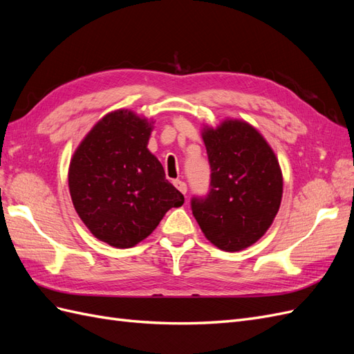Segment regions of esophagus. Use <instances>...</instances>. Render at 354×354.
I'll list each match as a JSON object with an SVG mask.
<instances>
[{
  "label": "esophagus",
  "mask_w": 354,
  "mask_h": 354,
  "mask_svg": "<svg viewBox=\"0 0 354 354\" xmlns=\"http://www.w3.org/2000/svg\"><path fill=\"white\" fill-rule=\"evenodd\" d=\"M174 186L178 189V192H181V194L186 195V192H187V185L185 183V181H181V180H174Z\"/></svg>",
  "instance_id": "34e87169"
}]
</instances>
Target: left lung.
<instances>
[{
	"label": "left lung",
	"mask_w": 354,
	"mask_h": 354,
	"mask_svg": "<svg viewBox=\"0 0 354 354\" xmlns=\"http://www.w3.org/2000/svg\"><path fill=\"white\" fill-rule=\"evenodd\" d=\"M201 136L211 165V189L207 198L192 199V211L212 245L242 251L264 236L279 211V160L263 134L243 120L203 125Z\"/></svg>",
	"instance_id": "left-lung-1"
}]
</instances>
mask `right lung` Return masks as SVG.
Returning a JSON list of instances; mask_svg holds the SVG:
<instances>
[{
	"mask_svg": "<svg viewBox=\"0 0 354 354\" xmlns=\"http://www.w3.org/2000/svg\"><path fill=\"white\" fill-rule=\"evenodd\" d=\"M153 121L130 109L106 113L71 158L73 208L94 238L131 248L151 234L185 196L165 178L147 143Z\"/></svg>",
	"mask_w": 354,
	"mask_h": 354,
	"instance_id": "right-lung-1",
	"label": "right lung"
}]
</instances>
